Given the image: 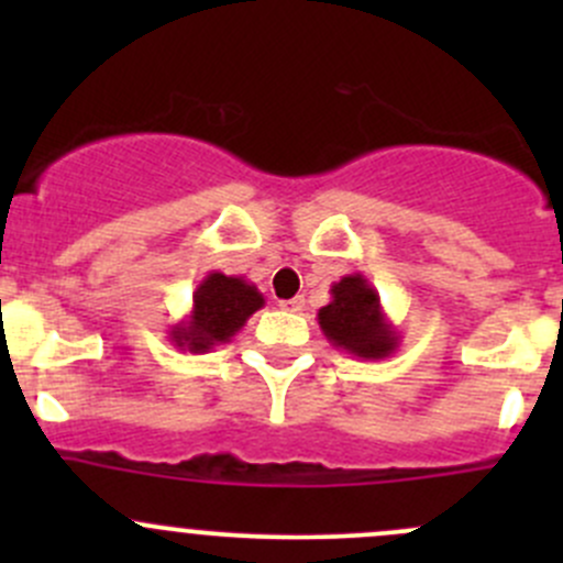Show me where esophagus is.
<instances>
[{"label": "esophagus", "mask_w": 563, "mask_h": 563, "mask_svg": "<svg viewBox=\"0 0 563 563\" xmlns=\"http://www.w3.org/2000/svg\"><path fill=\"white\" fill-rule=\"evenodd\" d=\"M305 308V299L302 297H294V299H283L280 302V310H286V313H299V310Z\"/></svg>", "instance_id": "34e87169"}]
</instances>
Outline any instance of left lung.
I'll list each match as a JSON object with an SVG mask.
<instances>
[{"label":"left lung","instance_id":"1","mask_svg":"<svg viewBox=\"0 0 563 563\" xmlns=\"http://www.w3.org/2000/svg\"><path fill=\"white\" fill-rule=\"evenodd\" d=\"M332 302L318 310V327L334 349L360 360H387L400 349V332L382 308L376 286L354 272L329 288Z\"/></svg>","mask_w":563,"mask_h":563}]
</instances>
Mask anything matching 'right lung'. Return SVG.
<instances>
[{
    "mask_svg": "<svg viewBox=\"0 0 563 563\" xmlns=\"http://www.w3.org/2000/svg\"><path fill=\"white\" fill-rule=\"evenodd\" d=\"M264 308V294L240 275L212 269L192 291L190 313L168 329V340L179 351L207 354L214 345L231 343L247 318Z\"/></svg>",
    "mask_w": 563,
    "mask_h": 563,
    "instance_id": "1",
    "label": "right lung"
}]
</instances>
